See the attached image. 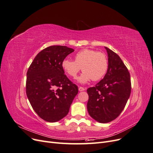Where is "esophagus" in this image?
I'll list each match as a JSON object with an SVG mask.
<instances>
[{"instance_id": "esophagus-1", "label": "esophagus", "mask_w": 153, "mask_h": 153, "mask_svg": "<svg viewBox=\"0 0 153 153\" xmlns=\"http://www.w3.org/2000/svg\"><path fill=\"white\" fill-rule=\"evenodd\" d=\"M78 90H79V91H84L85 90V89L82 87H78Z\"/></svg>"}]
</instances>
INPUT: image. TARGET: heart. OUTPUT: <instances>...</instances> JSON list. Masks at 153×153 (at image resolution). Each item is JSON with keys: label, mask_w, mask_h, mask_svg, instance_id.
<instances>
[{"label": "heart", "mask_w": 153, "mask_h": 153, "mask_svg": "<svg viewBox=\"0 0 153 153\" xmlns=\"http://www.w3.org/2000/svg\"><path fill=\"white\" fill-rule=\"evenodd\" d=\"M61 66L68 75L76 78L80 69L84 71L78 78L80 84H85L91 80H98L102 78L108 68V61L105 55L91 49H83L75 55V61L65 59Z\"/></svg>", "instance_id": "obj_1"}]
</instances>
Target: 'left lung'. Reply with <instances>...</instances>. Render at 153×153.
<instances>
[{
    "label": "left lung",
    "mask_w": 153,
    "mask_h": 153,
    "mask_svg": "<svg viewBox=\"0 0 153 153\" xmlns=\"http://www.w3.org/2000/svg\"><path fill=\"white\" fill-rule=\"evenodd\" d=\"M108 69L95 87L87 90L88 112L95 121L107 123L116 119L124 108L131 93L130 75L119 55L107 47Z\"/></svg>",
    "instance_id": "1"
}]
</instances>
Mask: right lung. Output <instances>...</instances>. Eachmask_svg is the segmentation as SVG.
<instances>
[{
    "label": "right lung",
    "instance_id": "add662e5",
    "mask_svg": "<svg viewBox=\"0 0 153 153\" xmlns=\"http://www.w3.org/2000/svg\"><path fill=\"white\" fill-rule=\"evenodd\" d=\"M73 52L66 46H50L36 55L27 71V98L36 113L47 122L66 117L78 94V87L64 75L61 66Z\"/></svg>",
    "mask_w": 153,
    "mask_h": 153
}]
</instances>
